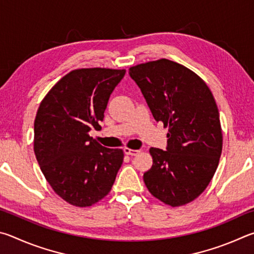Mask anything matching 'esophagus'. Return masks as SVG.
I'll list each match as a JSON object with an SVG mask.
<instances>
[{
	"label": "esophagus",
	"mask_w": 254,
	"mask_h": 254,
	"mask_svg": "<svg viewBox=\"0 0 254 254\" xmlns=\"http://www.w3.org/2000/svg\"><path fill=\"white\" fill-rule=\"evenodd\" d=\"M124 153L126 155H130V156H136L137 154L140 153L139 149H131V148H127L125 147L124 148Z\"/></svg>",
	"instance_id": "esophagus-1"
}]
</instances>
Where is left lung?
Returning a JSON list of instances; mask_svg holds the SVG:
<instances>
[{"instance_id":"left-lung-1","label":"left lung","mask_w":254,"mask_h":254,"mask_svg":"<svg viewBox=\"0 0 254 254\" xmlns=\"http://www.w3.org/2000/svg\"><path fill=\"white\" fill-rule=\"evenodd\" d=\"M129 75L155 120L168 126L166 150L149 149L146 188L167 205H185L204 192L219 165L223 136L214 97L196 73L167 59L131 66Z\"/></svg>"}]
</instances>
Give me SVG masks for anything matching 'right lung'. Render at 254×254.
<instances>
[{"mask_svg":"<svg viewBox=\"0 0 254 254\" xmlns=\"http://www.w3.org/2000/svg\"><path fill=\"white\" fill-rule=\"evenodd\" d=\"M126 70L87 68L62 77L40 104L34 120V154L56 194L71 205L91 206L110 192L124 161L123 149L89 136Z\"/></svg>","mask_w":254,"mask_h":254,"instance_id":"obj_1","label":"right lung"}]
</instances>
